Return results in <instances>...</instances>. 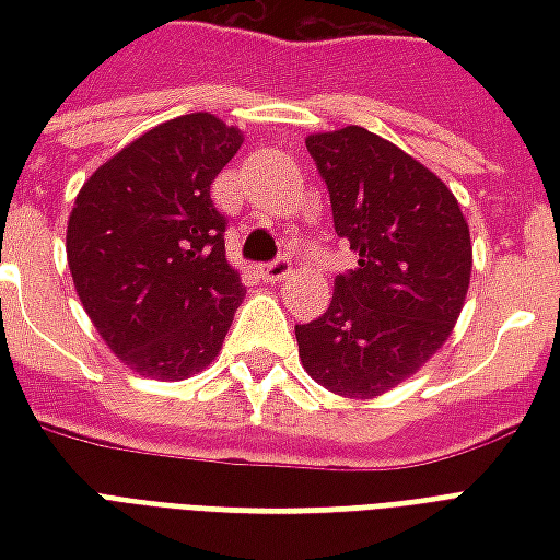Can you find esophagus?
I'll use <instances>...</instances> for the list:
<instances>
[{"instance_id":"34e87169","label":"esophagus","mask_w":560,"mask_h":560,"mask_svg":"<svg viewBox=\"0 0 560 560\" xmlns=\"http://www.w3.org/2000/svg\"><path fill=\"white\" fill-rule=\"evenodd\" d=\"M260 276L269 281V284H279L291 276V264H288V257H279V260H272L267 267H260Z\"/></svg>"}]
</instances>
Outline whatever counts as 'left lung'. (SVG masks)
Here are the masks:
<instances>
[{"label":"left lung","mask_w":560,"mask_h":560,"mask_svg":"<svg viewBox=\"0 0 560 560\" xmlns=\"http://www.w3.org/2000/svg\"><path fill=\"white\" fill-rule=\"evenodd\" d=\"M332 221L360 255L324 315L296 327L300 363L336 396L375 399L444 348L468 296V221L425 164L360 126L305 138Z\"/></svg>","instance_id":"left-lung-1"}]
</instances>
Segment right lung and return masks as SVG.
I'll use <instances>...</instances> for the list:
<instances>
[{
	"label": "right lung",
	"mask_w": 560,
	"mask_h": 560,
	"mask_svg": "<svg viewBox=\"0 0 560 560\" xmlns=\"http://www.w3.org/2000/svg\"><path fill=\"white\" fill-rule=\"evenodd\" d=\"M212 114L149 128L78 191L66 252L104 345L152 381H185L221 351L245 288L209 185L243 147Z\"/></svg>",
	"instance_id": "1"
}]
</instances>
